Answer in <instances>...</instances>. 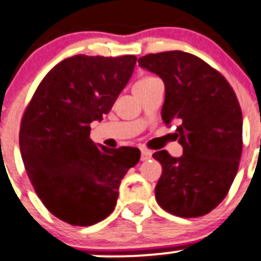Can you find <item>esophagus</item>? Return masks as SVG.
Instances as JSON below:
<instances>
[{"mask_svg":"<svg viewBox=\"0 0 261 261\" xmlns=\"http://www.w3.org/2000/svg\"><path fill=\"white\" fill-rule=\"evenodd\" d=\"M151 158H152V151L146 150V148H142V150H141V160L146 161Z\"/></svg>","mask_w":261,"mask_h":261,"instance_id":"34e87169","label":"esophagus"}]
</instances>
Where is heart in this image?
<instances>
[{
    "label": "heart",
    "instance_id": "1",
    "mask_svg": "<svg viewBox=\"0 0 261 261\" xmlns=\"http://www.w3.org/2000/svg\"><path fill=\"white\" fill-rule=\"evenodd\" d=\"M150 79H152V78H151V76H146V78H142L141 81H138L137 83H136V86H138V84H141V83H145V82L150 81Z\"/></svg>",
    "mask_w": 261,
    "mask_h": 261
}]
</instances>
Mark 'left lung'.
<instances>
[{
    "label": "left lung",
    "instance_id": "8db88e82",
    "mask_svg": "<svg viewBox=\"0 0 261 261\" xmlns=\"http://www.w3.org/2000/svg\"><path fill=\"white\" fill-rule=\"evenodd\" d=\"M141 68L163 79L161 118L177 123L180 158L158 151L163 166L155 188L158 203L182 218L207 214L227 196L242 153V111L227 79L200 58L183 51L150 54Z\"/></svg>",
    "mask_w": 261,
    "mask_h": 261
}]
</instances>
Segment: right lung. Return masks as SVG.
<instances>
[{"instance_id":"add662e5","label":"right lung","mask_w":261,"mask_h":261,"mask_svg":"<svg viewBox=\"0 0 261 261\" xmlns=\"http://www.w3.org/2000/svg\"><path fill=\"white\" fill-rule=\"evenodd\" d=\"M137 58L75 55L42 79L21 119L19 145L31 183L51 214L71 225L113 213L121 179L140 161L135 147L96 146L102 120L135 70Z\"/></svg>"}]
</instances>
